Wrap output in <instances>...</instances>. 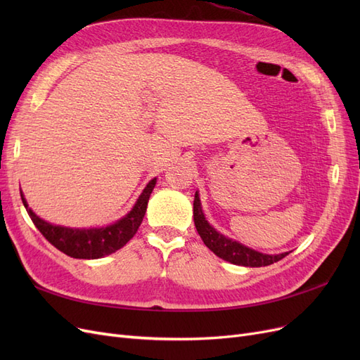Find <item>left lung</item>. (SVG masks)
<instances>
[{"instance_id":"left-lung-1","label":"left lung","mask_w":360,"mask_h":360,"mask_svg":"<svg viewBox=\"0 0 360 360\" xmlns=\"http://www.w3.org/2000/svg\"><path fill=\"white\" fill-rule=\"evenodd\" d=\"M193 222H195V226H197L200 237L202 238L204 245L209 248L214 255L228 261V263L231 264L245 266V267H263V266L274 264L276 261L288 255V252L275 254V255L258 252V250L248 248L242 243H238L237 240H233V238L221 234L219 231H216L214 228L209 224V221L205 219L198 192H195V200H193Z\"/></svg>"}]
</instances>
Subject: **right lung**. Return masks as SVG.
<instances>
[{"label":"right lung","instance_id":"1","mask_svg":"<svg viewBox=\"0 0 360 360\" xmlns=\"http://www.w3.org/2000/svg\"><path fill=\"white\" fill-rule=\"evenodd\" d=\"M155 186L156 177L147 183L132 210L117 222L99 228H70L49 224L30 209L22 191H20V198H22L32 224L51 245L73 258L96 259L115 252L136 234L141 222L144 219L148 198Z\"/></svg>","mask_w":360,"mask_h":360}]
</instances>
